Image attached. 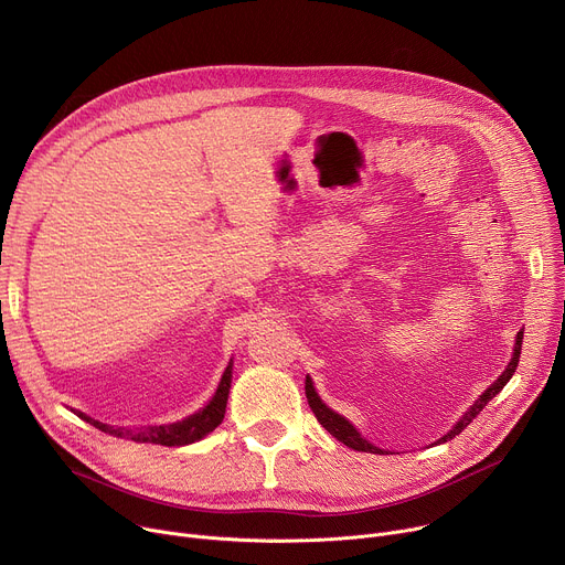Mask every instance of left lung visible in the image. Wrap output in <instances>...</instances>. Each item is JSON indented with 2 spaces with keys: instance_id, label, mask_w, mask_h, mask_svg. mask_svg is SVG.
Here are the masks:
<instances>
[{
  "instance_id": "1",
  "label": "left lung",
  "mask_w": 565,
  "mask_h": 565,
  "mask_svg": "<svg viewBox=\"0 0 565 565\" xmlns=\"http://www.w3.org/2000/svg\"><path fill=\"white\" fill-rule=\"evenodd\" d=\"M520 350H522V331H518V338H515V350H513V359H511V363L507 365V370L502 372V377L488 388L472 406H470V411L466 413V416L457 423V427L449 431V434H445L440 440L445 443V440H449V438H455V436H459L477 416H479V411L491 402L504 386H507V382L513 377V372H515V367H518V361H520ZM307 399H309V406H311V411L316 413V418H318V423L329 431V434H333L338 440H341L343 445H348V447H352V449H359V452H372V455H382V449L380 447H374V445H370L365 438H361L359 436V431L345 420V418H341L338 416V413H333L329 406H324L322 404V399L318 397V393H316V388H313V384H311V380L307 377Z\"/></svg>"
}]
</instances>
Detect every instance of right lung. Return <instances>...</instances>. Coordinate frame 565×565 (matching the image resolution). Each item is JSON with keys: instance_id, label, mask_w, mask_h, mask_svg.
I'll use <instances>...</instances> for the list:
<instances>
[{"instance_id": "add662e5", "label": "right lung", "mask_w": 565, "mask_h": 565, "mask_svg": "<svg viewBox=\"0 0 565 565\" xmlns=\"http://www.w3.org/2000/svg\"><path fill=\"white\" fill-rule=\"evenodd\" d=\"M230 388H232V363L230 367L224 370L222 374V382L217 386V393L213 395V399L200 411L195 413V416L185 418L181 423H174V425H166V427H149V429H142L138 434L134 431H122V429H110L108 425H102L93 418H88L86 413H79V418L88 420L90 425H95L97 429L102 431H108V434H129L131 440H140V443H154V445H188V443H195L200 438H204L209 431H213L222 418H224V408H227V397H230Z\"/></svg>"}]
</instances>
